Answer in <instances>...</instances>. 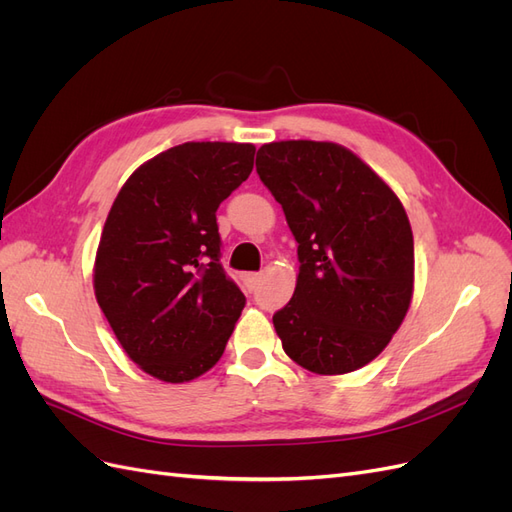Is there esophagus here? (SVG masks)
I'll use <instances>...</instances> for the list:
<instances>
[{
    "label": "esophagus",
    "instance_id": "1",
    "mask_svg": "<svg viewBox=\"0 0 512 512\" xmlns=\"http://www.w3.org/2000/svg\"><path fill=\"white\" fill-rule=\"evenodd\" d=\"M243 280H245V286H247V288L254 290V288L260 284V273H247V275L243 277Z\"/></svg>",
    "mask_w": 512,
    "mask_h": 512
}]
</instances>
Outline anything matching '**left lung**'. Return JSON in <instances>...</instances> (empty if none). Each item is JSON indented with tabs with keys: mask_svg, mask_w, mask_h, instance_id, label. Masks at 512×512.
Listing matches in <instances>:
<instances>
[{
	"mask_svg": "<svg viewBox=\"0 0 512 512\" xmlns=\"http://www.w3.org/2000/svg\"><path fill=\"white\" fill-rule=\"evenodd\" d=\"M256 170L299 243L297 288L273 316L284 352L320 376L361 369L389 346L412 301L414 239L404 205L337 143H267Z\"/></svg>",
	"mask_w": 512,
	"mask_h": 512,
	"instance_id": "left-lung-1",
	"label": "left lung"
}]
</instances>
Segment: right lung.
<instances>
[{"label":"right lung","instance_id":"right-lung-1","mask_svg":"<svg viewBox=\"0 0 512 512\" xmlns=\"http://www.w3.org/2000/svg\"><path fill=\"white\" fill-rule=\"evenodd\" d=\"M252 143H183L138 166L108 211L94 292L145 374L181 384L220 361L245 305L220 265L222 200L250 177Z\"/></svg>","mask_w":512,"mask_h":512}]
</instances>
